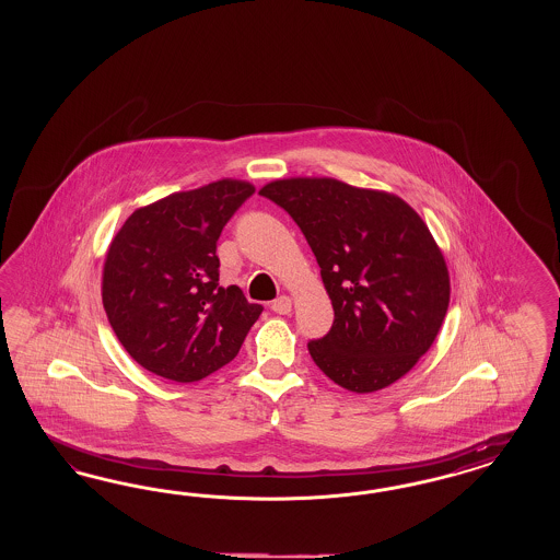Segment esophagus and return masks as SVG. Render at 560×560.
<instances>
[{
  "instance_id": "34e87169",
  "label": "esophagus",
  "mask_w": 560,
  "mask_h": 560,
  "mask_svg": "<svg viewBox=\"0 0 560 560\" xmlns=\"http://www.w3.org/2000/svg\"><path fill=\"white\" fill-rule=\"evenodd\" d=\"M271 310L275 314H289L291 312V300L288 295H281L275 302H271Z\"/></svg>"
}]
</instances>
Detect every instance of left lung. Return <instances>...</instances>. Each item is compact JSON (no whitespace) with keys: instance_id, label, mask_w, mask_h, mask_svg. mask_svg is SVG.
Segmentation results:
<instances>
[{"instance_id":"left-lung-1","label":"left lung","mask_w":560,"mask_h":560,"mask_svg":"<svg viewBox=\"0 0 560 560\" xmlns=\"http://www.w3.org/2000/svg\"><path fill=\"white\" fill-rule=\"evenodd\" d=\"M260 195L300 225L332 302L330 330L307 342L314 363L359 394L410 372L450 304L445 260L417 211L335 178L275 180Z\"/></svg>"}]
</instances>
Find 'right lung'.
Instances as JSON below:
<instances>
[{
	"label": "right lung",
	"mask_w": 560,
	"mask_h": 560,
	"mask_svg": "<svg viewBox=\"0 0 560 560\" xmlns=\"http://www.w3.org/2000/svg\"><path fill=\"white\" fill-rule=\"evenodd\" d=\"M255 187L218 180L131 213L110 242L102 304L125 351L148 372L197 382L237 355L262 305L221 288L218 240Z\"/></svg>",
	"instance_id": "obj_1"
}]
</instances>
